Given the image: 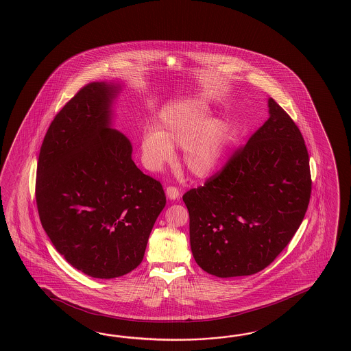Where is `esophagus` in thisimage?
<instances>
[{"label": "esophagus", "mask_w": 351, "mask_h": 351, "mask_svg": "<svg viewBox=\"0 0 351 351\" xmlns=\"http://www.w3.org/2000/svg\"><path fill=\"white\" fill-rule=\"evenodd\" d=\"M166 195H167L170 199H178L179 195H180V191H179V189H178L176 186H167Z\"/></svg>", "instance_id": "obj_1"}]
</instances>
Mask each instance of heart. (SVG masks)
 Segmentation results:
<instances>
[{
  "instance_id": "obj_1",
  "label": "heart",
  "mask_w": 351,
  "mask_h": 351,
  "mask_svg": "<svg viewBox=\"0 0 351 351\" xmlns=\"http://www.w3.org/2000/svg\"><path fill=\"white\" fill-rule=\"evenodd\" d=\"M209 110L197 101L172 104L162 111L160 128L143 134L142 160L158 171L175 158L173 147L184 148V165L195 176H208L217 166L226 141V126L208 120Z\"/></svg>"
}]
</instances>
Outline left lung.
Masks as SVG:
<instances>
[{
	"label": "left lung",
	"mask_w": 351,
	"mask_h": 351,
	"mask_svg": "<svg viewBox=\"0 0 351 351\" xmlns=\"http://www.w3.org/2000/svg\"><path fill=\"white\" fill-rule=\"evenodd\" d=\"M269 117L203 186L182 195L190 247L217 277L254 275L287 247L308 209L309 154L298 125L274 98Z\"/></svg>",
	"instance_id": "8db88e82"
}]
</instances>
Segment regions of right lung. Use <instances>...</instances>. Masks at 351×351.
Wrapping results in <instances>:
<instances>
[{"mask_svg":"<svg viewBox=\"0 0 351 351\" xmlns=\"http://www.w3.org/2000/svg\"><path fill=\"white\" fill-rule=\"evenodd\" d=\"M116 86L79 89L48 128L39 151L36 200L57 252L83 274L114 278L142 263L166 206L158 180L132 160V144L110 128Z\"/></svg>","mask_w":351,"mask_h":351,"instance_id":"1","label":"right lung"}]
</instances>
